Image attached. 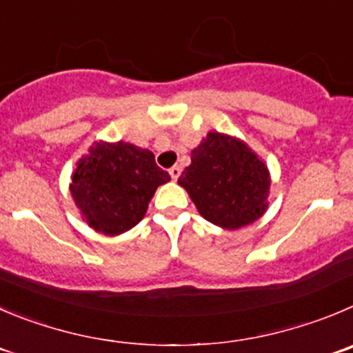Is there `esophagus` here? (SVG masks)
<instances>
[{
	"mask_svg": "<svg viewBox=\"0 0 353 353\" xmlns=\"http://www.w3.org/2000/svg\"><path fill=\"white\" fill-rule=\"evenodd\" d=\"M180 173H182V170H180V166L170 168V176H171V179H173V180H179Z\"/></svg>",
	"mask_w": 353,
	"mask_h": 353,
	"instance_id": "esophagus-1",
	"label": "esophagus"
}]
</instances>
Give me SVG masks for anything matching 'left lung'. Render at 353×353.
Returning a JSON list of instances; mask_svg holds the SVG:
<instances>
[{
	"label": "left lung",
	"mask_w": 353,
	"mask_h": 353,
	"mask_svg": "<svg viewBox=\"0 0 353 353\" xmlns=\"http://www.w3.org/2000/svg\"><path fill=\"white\" fill-rule=\"evenodd\" d=\"M190 159L179 183L208 221L234 230L265 213L270 176L246 143L211 132Z\"/></svg>",
	"instance_id": "8db88e82"
}]
</instances>
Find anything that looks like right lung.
<instances>
[{
	"mask_svg": "<svg viewBox=\"0 0 353 353\" xmlns=\"http://www.w3.org/2000/svg\"><path fill=\"white\" fill-rule=\"evenodd\" d=\"M170 182L154 154L132 143H97L72 173L70 194L90 227L117 236L135 227L159 185Z\"/></svg>",
	"mask_w": 353,
	"mask_h": 353,
	"instance_id": "obj_1",
	"label": "right lung"
}]
</instances>
